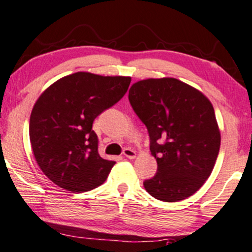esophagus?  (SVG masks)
<instances>
[{"label":"esophagus","mask_w":252,"mask_h":252,"mask_svg":"<svg viewBox=\"0 0 252 252\" xmlns=\"http://www.w3.org/2000/svg\"><path fill=\"white\" fill-rule=\"evenodd\" d=\"M123 156H126V158H135L136 157V153L132 149H130V148H126V149L123 150Z\"/></svg>","instance_id":"1"}]
</instances>
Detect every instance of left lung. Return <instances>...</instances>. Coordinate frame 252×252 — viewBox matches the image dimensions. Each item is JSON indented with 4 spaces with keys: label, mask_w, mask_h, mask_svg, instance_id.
I'll use <instances>...</instances> for the list:
<instances>
[{
    "label": "left lung",
    "mask_w": 252,
    "mask_h": 252,
    "mask_svg": "<svg viewBox=\"0 0 252 252\" xmlns=\"http://www.w3.org/2000/svg\"><path fill=\"white\" fill-rule=\"evenodd\" d=\"M129 102L147 126L157 172L143 186L163 202L193 195L208 180L220 147L213 104L201 92L171 77L136 82Z\"/></svg>",
    "instance_id": "8db88e82"
}]
</instances>
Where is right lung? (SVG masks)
<instances>
[{
  "label": "right lung",
  "mask_w": 252,
  "mask_h": 252,
  "mask_svg": "<svg viewBox=\"0 0 252 252\" xmlns=\"http://www.w3.org/2000/svg\"><path fill=\"white\" fill-rule=\"evenodd\" d=\"M130 82L78 71L38 97L30 115V143L38 166L56 186L84 192L107 180L115 162L99 156L93 123L126 95Z\"/></svg>",
  "instance_id": "1"
}]
</instances>
